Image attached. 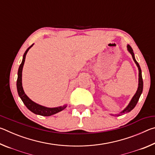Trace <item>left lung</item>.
<instances>
[{
    "label": "left lung",
    "mask_w": 155,
    "mask_h": 155,
    "mask_svg": "<svg viewBox=\"0 0 155 155\" xmlns=\"http://www.w3.org/2000/svg\"><path fill=\"white\" fill-rule=\"evenodd\" d=\"M127 50L128 51L130 52L131 54V55H132V57L133 59V61H135V63L137 65V66L138 68V70H139V83H138V88H137V90L136 91V93L135 94V95L133 96V97L131 99V101H130L129 104H128V106L126 107V108L123 110L122 111H121L120 113V114H111L112 115H117V116H120V115H122V114H127V113L130 112L131 110H133V109L135 108V107L136 106V104H137V102L139 101V99H140V97L141 96V93H142V91H143V79H142V76H141V68L140 66V65L137 63V61H136V59L135 58V54H134V52H133V51L132 48H131L130 45H127Z\"/></svg>",
    "instance_id": "obj_1"
}]
</instances>
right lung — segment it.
<instances>
[{
    "label": "right lung",
    "mask_w": 155,
    "mask_h": 155,
    "mask_svg": "<svg viewBox=\"0 0 155 155\" xmlns=\"http://www.w3.org/2000/svg\"><path fill=\"white\" fill-rule=\"evenodd\" d=\"M33 46V44L31 46L28 47L27 49V51H25L24 55H23L22 61L21 64L20 65V67L18 68V79H17V90L18 95H19L20 98L22 100L23 103L25 104V106L27 107L28 109H29L31 112H33V114L42 115V116H50V115H54L61 111L62 110H64L65 107H67V104H65L64 106L58 107H53V108H49V107H46L42 105H40L38 103H35L33 101L28 98V97L26 95L24 90L22 87V68L23 65H24L26 55H27V52L28 51L31 47Z\"/></svg>",
    "instance_id": "add662e5"
}]
</instances>
